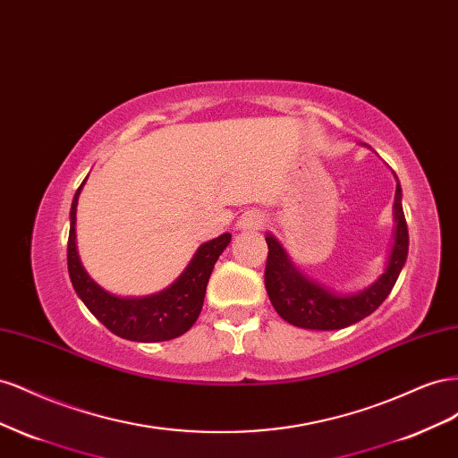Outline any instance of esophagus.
Segmentation results:
<instances>
[{
    "instance_id": "34e87169",
    "label": "esophagus",
    "mask_w": 458,
    "mask_h": 458,
    "mask_svg": "<svg viewBox=\"0 0 458 458\" xmlns=\"http://www.w3.org/2000/svg\"><path fill=\"white\" fill-rule=\"evenodd\" d=\"M266 224H267V214L252 208V210H246L241 216V219L237 221V227L241 231H256V229H263Z\"/></svg>"
}]
</instances>
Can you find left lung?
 Instances as JSON below:
<instances>
[{
    "mask_svg": "<svg viewBox=\"0 0 458 458\" xmlns=\"http://www.w3.org/2000/svg\"><path fill=\"white\" fill-rule=\"evenodd\" d=\"M395 177V199H394V242L387 252L384 273L377 281L359 293H336L311 276L303 275L296 263L290 259L284 246L273 233L266 234L269 248L266 266V290L275 311L286 323L310 328V330H338L355 325L369 317L392 293L397 276L403 269L409 252V231L405 224L403 206H401V185Z\"/></svg>",
    "mask_w": 458,
    "mask_h": 458,
    "instance_id": "obj_1",
    "label": "left lung"
}]
</instances>
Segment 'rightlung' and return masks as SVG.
Masks as SVG:
<instances>
[{
  "label": "right lung",
  "instance_id": "add662e5",
  "mask_svg": "<svg viewBox=\"0 0 458 458\" xmlns=\"http://www.w3.org/2000/svg\"><path fill=\"white\" fill-rule=\"evenodd\" d=\"M88 177L76 191L68 233V275L86 308L116 336L131 342H164L185 335L200 315L206 284L217 258L231 242V233L219 234L197 248L177 279L157 294L116 296L97 284L84 269L76 248V208Z\"/></svg>",
  "mask_w": 458,
  "mask_h": 458
}]
</instances>
